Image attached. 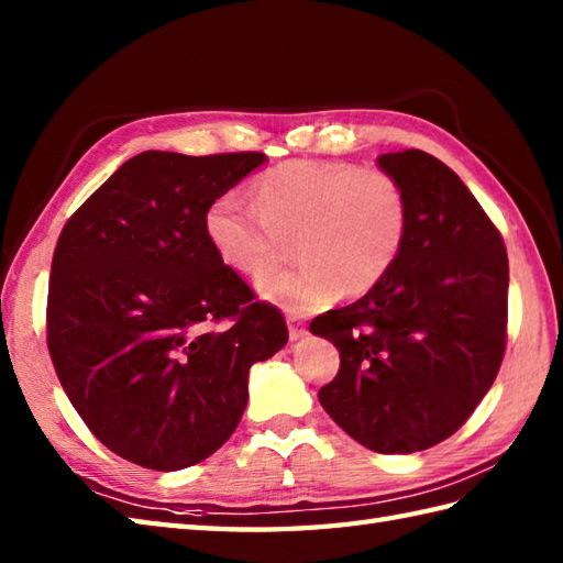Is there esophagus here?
<instances>
[{
  "mask_svg": "<svg viewBox=\"0 0 563 563\" xmlns=\"http://www.w3.org/2000/svg\"><path fill=\"white\" fill-rule=\"evenodd\" d=\"M305 336H307V329L295 317H290V341H300Z\"/></svg>",
  "mask_w": 563,
  "mask_h": 563,
  "instance_id": "obj_1",
  "label": "esophagus"
}]
</instances>
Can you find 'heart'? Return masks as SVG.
<instances>
[{"label":"heart","mask_w":563,"mask_h":563,"mask_svg":"<svg viewBox=\"0 0 563 563\" xmlns=\"http://www.w3.org/2000/svg\"><path fill=\"white\" fill-rule=\"evenodd\" d=\"M256 210L224 194L206 210V236L227 268L258 278L295 239L290 271L258 280L263 300L292 314L361 297L397 266L411 227L399 178L345 162L297 159L254 184Z\"/></svg>","instance_id":"b5f03b06"}]
</instances>
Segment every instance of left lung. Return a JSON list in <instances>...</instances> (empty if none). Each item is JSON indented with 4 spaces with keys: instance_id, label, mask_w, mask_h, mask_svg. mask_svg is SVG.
Listing matches in <instances>:
<instances>
[{
    "instance_id": "8db88e82",
    "label": "left lung",
    "mask_w": 563,
    "mask_h": 563,
    "mask_svg": "<svg viewBox=\"0 0 563 563\" xmlns=\"http://www.w3.org/2000/svg\"><path fill=\"white\" fill-rule=\"evenodd\" d=\"M399 178L411 227L397 266L361 300L317 317L309 331L339 349L319 389L324 411L382 454L450 438L492 389L506 351L508 254L494 222L440 159L379 154Z\"/></svg>"
}]
</instances>
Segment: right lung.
Returning <instances> with one entry per match:
<instances>
[{
    "mask_svg": "<svg viewBox=\"0 0 563 563\" xmlns=\"http://www.w3.org/2000/svg\"><path fill=\"white\" fill-rule=\"evenodd\" d=\"M261 152H142L67 220L47 288V349L81 421L123 460L178 472L220 450L249 369L288 343L278 309L214 256L206 210Z\"/></svg>",
    "mask_w": 563,
    "mask_h": 563,
    "instance_id": "obj_1",
    "label": "right lung"
}]
</instances>
